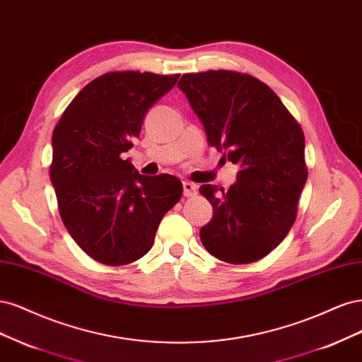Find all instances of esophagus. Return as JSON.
<instances>
[{"instance_id":"1","label":"esophagus","mask_w":362,"mask_h":362,"mask_svg":"<svg viewBox=\"0 0 362 362\" xmlns=\"http://www.w3.org/2000/svg\"><path fill=\"white\" fill-rule=\"evenodd\" d=\"M197 194V185L191 182H183V195L185 197H194Z\"/></svg>"}]
</instances>
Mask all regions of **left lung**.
Listing matches in <instances>:
<instances>
[{"instance_id": "left-lung-1", "label": "left lung", "mask_w": 362, "mask_h": 362, "mask_svg": "<svg viewBox=\"0 0 362 362\" xmlns=\"http://www.w3.org/2000/svg\"><path fill=\"white\" fill-rule=\"evenodd\" d=\"M177 87L202 120L209 146L239 167L227 191L200 188L214 207L200 239L226 263L257 262L283 242L296 219L308 176L302 127L274 90L248 74H186Z\"/></svg>"}]
</instances>
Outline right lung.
Wrapping results in <instances>:
<instances>
[{
  "label": "right lung",
  "instance_id": "right-lung-1",
  "mask_svg": "<svg viewBox=\"0 0 362 362\" xmlns=\"http://www.w3.org/2000/svg\"><path fill=\"white\" fill-rule=\"evenodd\" d=\"M176 75L110 72L69 103L52 132L49 176L69 235L93 260L129 264L153 245L162 216L183 194L171 174H139L134 147L147 110L177 83Z\"/></svg>",
  "mask_w": 362,
  "mask_h": 362
}]
</instances>
